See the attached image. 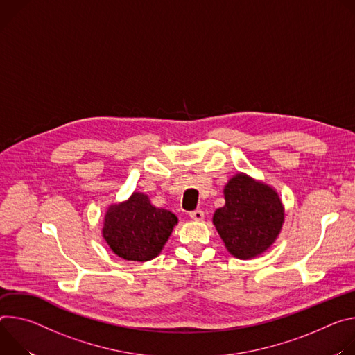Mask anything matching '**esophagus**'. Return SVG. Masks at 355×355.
Here are the masks:
<instances>
[{
    "mask_svg": "<svg viewBox=\"0 0 355 355\" xmlns=\"http://www.w3.org/2000/svg\"><path fill=\"white\" fill-rule=\"evenodd\" d=\"M189 216H190V218H193V220H196V221H202V220L205 218V213H203L202 210H194V211H190V213H189Z\"/></svg>",
    "mask_w": 355,
    "mask_h": 355,
    "instance_id": "obj_1",
    "label": "esophagus"
}]
</instances>
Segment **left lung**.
<instances>
[{
	"instance_id": "left-lung-1",
	"label": "left lung",
	"mask_w": 355,
	"mask_h": 355,
	"mask_svg": "<svg viewBox=\"0 0 355 355\" xmlns=\"http://www.w3.org/2000/svg\"><path fill=\"white\" fill-rule=\"evenodd\" d=\"M223 193L225 205L214 211L213 224L227 251L239 259L263 254L277 241L285 223L278 191L265 182L237 173Z\"/></svg>"
}]
</instances>
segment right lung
<instances>
[{
    "label": "right lung",
    "mask_w": 355,
    "mask_h": 355,
    "mask_svg": "<svg viewBox=\"0 0 355 355\" xmlns=\"http://www.w3.org/2000/svg\"><path fill=\"white\" fill-rule=\"evenodd\" d=\"M176 224L172 211L155 207L145 193L134 191L125 202L108 206L101 234L116 257L146 262L161 254Z\"/></svg>",
    "instance_id": "add662e5"
}]
</instances>
